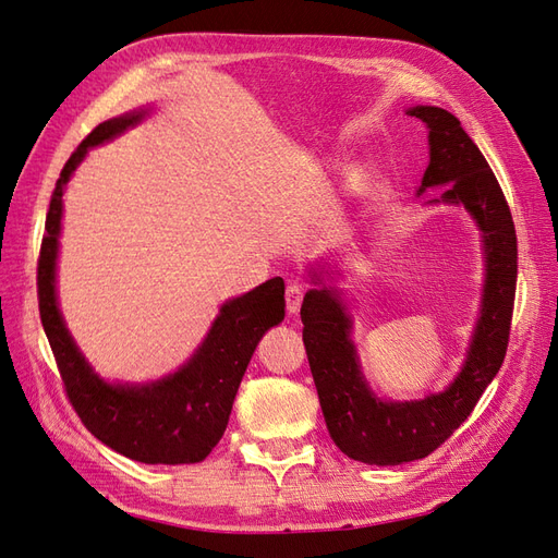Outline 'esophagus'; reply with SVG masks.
Listing matches in <instances>:
<instances>
[{
    "instance_id": "1",
    "label": "esophagus",
    "mask_w": 558,
    "mask_h": 558,
    "mask_svg": "<svg viewBox=\"0 0 558 558\" xmlns=\"http://www.w3.org/2000/svg\"><path fill=\"white\" fill-rule=\"evenodd\" d=\"M305 286L300 283H291L289 289H286V310H289V314H298L300 307H302V300H305Z\"/></svg>"
}]
</instances>
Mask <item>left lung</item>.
Wrapping results in <instances>:
<instances>
[{
    "label": "left lung",
    "instance_id": "obj_1",
    "mask_svg": "<svg viewBox=\"0 0 558 558\" xmlns=\"http://www.w3.org/2000/svg\"><path fill=\"white\" fill-rule=\"evenodd\" d=\"M408 113L428 128L430 162L418 193L447 185L442 202L463 205L484 232V305L465 365L447 391L412 402H384L365 384L349 340L351 318L340 298L326 289L305 295L300 310L305 324L302 342L328 433L349 459L369 465L424 459L470 416L505 361L517 293L514 221L482 150L449 111L414 107Z\"/></svg>",
    "mask_w": 558,
    "mask_h": 558
}]
</instances>
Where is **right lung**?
Masks as SVG:
<instances>
[{
  "instance_id": "add662e5",
  "label": "right lung",
  "mask_w": 558,
  "mask_h": 558,
  "mask_svg": "<svg viewBox=\"0 0 558 558\" xmlns=\"http://www.w3.org/2000/svg\"><path fill=\"white\" fill-rule=\"evenodd\" d=\"M142 111L99 123L64 162L50 195L37 263L39 316L74 412L99 442L140 463H199L221 440L234 396L267 328L283 320V281L269 279L221 307L207 340L174 375L146 386L99 379L64 328L56 302V258L62 193L90 146L142 121Z\"/></svg>"
}]
</instances>
